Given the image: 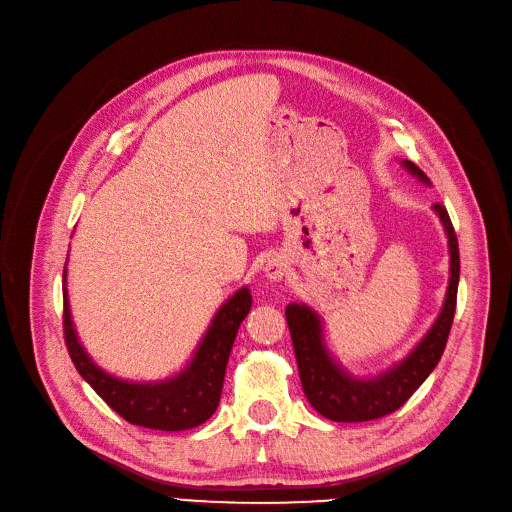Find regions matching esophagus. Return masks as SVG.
I'll return each mask as SVG.
<instances>
[{"mask_svg":"<svg viewBox=\"0 0 512 512\" xmlns=\"http://www.w3.org/2000/svg\"><path fill=\"white\" fill-rule=\"evenodd\" d=\"M263 272H265V278L270 280V282H280V280H284V276H286V272H288V259L282 257V255L272 257L270 261L265 263Z\"/></svg>","mask_w":512,"mask_h":512,"instance_id":"obj_1","label":"esophagus"}]
</instances>
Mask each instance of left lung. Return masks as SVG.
Listing matches in <instances>:
<instances>
[{"label": "left lung", "mask_w": 512, "mask_h": 512, "mask_svg": "<svg viewBox=\"0 0 512 512\" xmlns=\"http://www.w3.org/2000/svg\"><path fill=\"white\" fill-rule=\"evenodd\" d=\"M400 164L423 184H432L413 161L402 159ZM432 209L440 218L448 238L450 278L442 311L438 313L432 328L413 346V351L405 359L392 363L378 375H371V378H359V375L342 367V363L332 355L321 315L305 303H288L286 321L292 336L294 355H297L303 392L309 405L326 419L359 423L386 417L405 405L411 394L427 380V375L436 369L452 328L461 259L459 240H456L446 207L436 203Z\"/></svg>", "instance_id": "1"}]
</instances>
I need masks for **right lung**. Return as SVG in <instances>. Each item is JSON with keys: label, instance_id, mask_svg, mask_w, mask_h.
<instances>
[{"label": "right lung", "instance_id": "1", "mask_svg": "<svg viewBox=\"0 0 512 512\" xmlns=\"http://www.w3.org/2000/svg\"><path fill=\"white\" fill-rule=\"evenodd\" d=\"M253 299L247 286L215 311L193 357L170 378L155 382L122 380L99 367L80 344L70 313L64 270V336L76 371L120 417L159 432H182L205 423L220 405L228 357Z\"/></svg>", "mask_w": 512, "mask_h": 512}]
</instances>
